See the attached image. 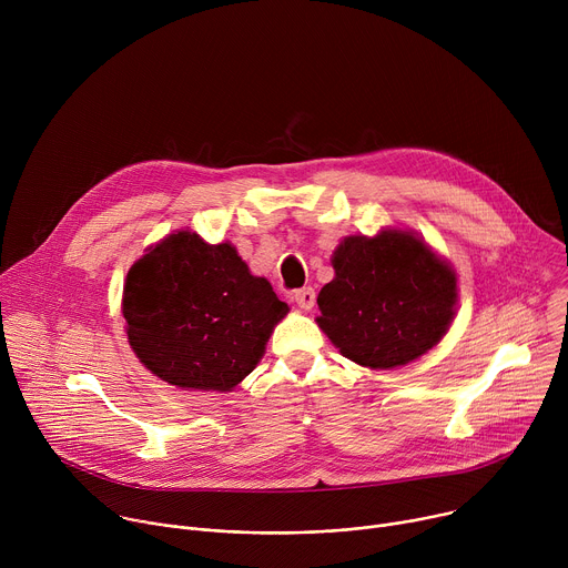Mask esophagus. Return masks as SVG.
Wrapping results in <instances>:
<instances>
[{
    "label": "esophagus",
    "instance_id": "esophagus-1",
    "mask_svg": "<svg viewBox=\"0 0 568 568\" xmlns=\"http://www.w3.org/2000/svg\"><path fill=\"white\" fill-rule=\"evenodd\" d=\"M292 298L296 301V305H298L301 310H312V307H314V301H316V294H314L312 287H303V290H296V292L292 294Z\"/></svg>",
    "mask_w": 568,
    "mask_h": 568
}]
</instances>
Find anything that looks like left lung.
<instances>
[{
	"instance_id": "left-lung-1",
	"label": "left lung",
	"mask_w": 568,
	"mask_h": 568,
	"mask_svg": "<svg viewBox=\"0 0 568 568\" xmlns=\"http://www.w3.org/2000/svg\"><path fill=\"white\" fill-rule=\"evenodd\" d=\"M331 263L335 278L316 296V323L351 362L397 368L447 335L458 276L416 231L386 226L375 235H348Z\"/></svg>"
}]
</instances>
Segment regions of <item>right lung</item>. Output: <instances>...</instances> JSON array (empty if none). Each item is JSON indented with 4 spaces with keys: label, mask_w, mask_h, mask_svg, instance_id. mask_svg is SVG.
<instances>
[{
    "label": "right lung",
    "mask_w": 568,
    "mask_h": 568,
    "mask_svg": "<svg viewBox=\"0 0 568 568\" xmlns=\"http://www.w3.org/2000/svg\"><path fill=\"white\" fill-rule=\"evenodd\" d=\"M121 312L128 344L152 375L184 390L226 393L258 366L290 307L231 242L209 245L180 229L134 261Z\"/></svg>",
    "instance_id": "obj_1"
}]
</instances>
